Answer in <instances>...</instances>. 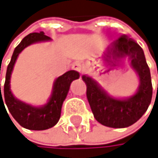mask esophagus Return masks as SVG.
<instances>
[{"mask_svg": "<svg viewBox=\"0 0 158 158\" xmlns=\"http://www.w3.org/2000/svg\"><path fill=\"white\" fill-rule=\"evenodd\" d=\"M72 68L74 69V70H76V71H77V72H81L82 71V64L81 63H80V62H76V63H74L73 64H72Z\"/></svg>", "mask_w": 158, "mask_h": 158, "instance_id": "esophagus-1", "label": "esophagus"}]
</instances>
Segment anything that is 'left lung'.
Here are the masks:
<instances>
[{
    "label": "left lung",
    "instance_id": "8db88e82",
    "mask_svg": "<svg viewBox=\"0 0 158 158\" xmlns=\"http://www.w3.org/2000/svg\"><path fill=\"white\" fill-rule=\"evenodd\" d=\"M109 52L115 61H131V66L139 78L138 92L130 98L116 99L108 95L90 77L82 76V81L87 87V99L95 120L105 127L123 128L135 123L147 110L153 95L151 74L142 48L127 35L113 42Z\"/></svg>",
    "mask_w": 158,
    "mask_h": 158
}]
</instances>
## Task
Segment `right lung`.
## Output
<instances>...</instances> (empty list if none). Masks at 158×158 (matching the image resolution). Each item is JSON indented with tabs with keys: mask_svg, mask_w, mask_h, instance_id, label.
Masks as SVG:
<instances>
[{
	"mask_svg": "<svg viewBox=\"0 0 158 158\" xmlns=\"http://www.w3.org/2000/svg\"><path fill=\"white\" fill-rule=\"evenodd\" d=\"M47 40H50V37L45 35L43 31L32 32L25 36L15 48L12 58H11V61L7 66L3 87L4 100H2L0 84V104L1 101L2 103L4 101L13 118L22 127L31 130H46L54 127L58 123L61 116L62 106L69 91L70 84L74 80L80 77V74L74 70H70L64 73L63 76L59 77L54 82L51 97L44 107H32L14 97L10 90V77L19 54L26 47L32 43Z\"/></svg>",
	"mask_w": 158,
	"mask_h": 158,
	"instance_id": "right-lung-1",
	"label": "right lung"
}]
</instances>
